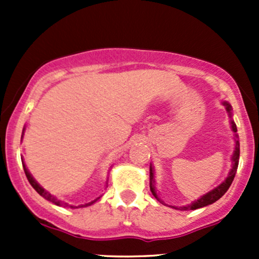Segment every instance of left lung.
<instances>
[{"label": "left lung", "instance_id": "8db88e82", "mask_svg": "<svg viewBox=\"0 0 259 259\" xmlns=\"http://www.w3.org/2000/svg\"><path fill=\"white\" fill-rule=\"evenodd\" d=\"M223 105L226 106V109H227V111H228L229 116H232V106L229 105L227 101H224ZM231 124H232V130H233L234 133H237V126H236V124H234L233 120H231ZM236 138H238V137H237V134H236ZM238 160H239V142H238V139H236V146H234L233 156H232V161H233V164H232V169H231V171H229L227 179L224 180L222 184H219L218 187L214 188L213 190L208 192L207 194L202 195L199 199L194 200V202L190 203V204L183 205V207H173V208H176V209H179V210H194V209H198V208L207 207V205L213 204L214 202H217L219 198H222L224 194H226V192L229 189V187H231L232 182H233L234 177H236L237 168H238ZM154 183H155V180H154V168L150 165V190H151V193H153L154 197H155L156 199L159 200V202L164 203L163 200H161L160 198L158 197V194H156V190H155V187H154Z\"/></svg>", "mask_w": 259, "mask_h": 259}]
</instances>
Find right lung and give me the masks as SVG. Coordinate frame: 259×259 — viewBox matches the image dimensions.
Here are the masks:
<instances>
[{"instance_id":"right-lung-1","label":"right lung","mask_w":259,"mask_h":259,"mask_svg":"<svg viewBox=\"0 0 259 259\" xmlns=\"http://www.w3.org/2000/svg\"><path fill=\"white\" fill-rule=\"evenodd\" d=\"M23 133H25V127H23V130H22V135H23ZM22 165H23V170H25V174H26V177H27L28 182H30V184L32 185V188H33V189H35L36 192H37L38 194L41 195V197H44V198H45V199L50 200V202H52V203H54V204H56V205H60V207H62V205H64V207H70V208H81V207H89V205L94 204V203H95L96 200H99V199H100V197H98V198H96V199H94L93 202H89V203H86V204L79 205V207H75V205H70V204H67V203H64V202H61V200H59V199H57V198H55L54 195H51V194H50V193L48 192V190H45V189H44V188L41 187V185L38 184V183L36 182V180L32 178V176H31V174H30V171L27 170V168H26V165H25V163H23V161H22Z\"/></svg>"}]
</instances>
